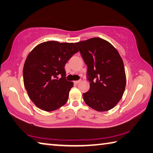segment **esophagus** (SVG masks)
I'll return each mask as SVG.
<instances>
[{
  "instance_id": "1",
  "label": "esophagus",
  "mask_w": 153,
  "mask_h": 153,
  "mask_svg": "<svg viewBox=\"0 0 153 153\" xmlns=\"http://www.w3.org/2000/svg\"><path fill=\"white\" fill-rule=\"evenodd\" d=\"M81 80H79V81H74V84H78V83H79L80 82H81Z\"/></svg>"
}]
</instances>
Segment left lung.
<instances>
[{"mask_svg":"<svg viewBox=\"0 0 153 153\" xmlns=\"http://www.w3.org/2000/svg\"><path fill=\"white\" fill-rule=\"evenodd\" d=\"M87 66V78L90 89L82 94L85 103L98 111L116 106L122 97L126 87L123 60L110 43L93 37L76 43Z\"/></svg>","mask_w":153,"mask_h":153,"instance_id":"8db88e82","label":"left lung"}]
</instances>
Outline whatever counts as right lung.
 <instances>
[{"mask_svg": "<svg viewBox=\"0 0 153 153\" xmlns=\"http://www.w3.org/2000/svg\"><path fill=\"white\" fill-rule=\"evenodd\" d=\"M78 52L74 43L49 41L37 45L29 53L23 66V82L37 108L52 111L67 102L73 82L66 81L64 66Z\"/></svg>", "mask_w": 153, "mask_h": 153, "instance_id": "add662e5", "label": "right lung"}]
</instances>
